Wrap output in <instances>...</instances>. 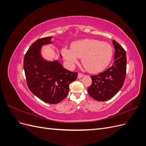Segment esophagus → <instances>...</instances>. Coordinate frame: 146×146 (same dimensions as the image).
I'll list each match as a JSON object with an SVG mask.
<instances>
[{
	"label": "esophagus",
	"instance_id": "obj_1",
	"mask_svg": "<svg viewBox=\"0 0 146 146\" xmlns=\"http://www.w3.org/2000/svg\"><path fill=\"white\" fill-rule=\"evenodd\" d=\"M84 76V75L83 74H81V73H79L78 74V78H81L82 77H83Z\"/></svg>",
	"mask_w": 146,
	"mask_h": 146
}]
</instances>
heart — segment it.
Returning <instances> with one entry per match:
<instances>
[{"label": "heart", "mask_w": 146, "mask_h": 146, "mask_svg": "<svg viewBox=\"0 0 146 146\" xmlns=\"http://www.w3.org/2000/svg\"><path fill=\"white\" fill-rule=\"evenodd\" d=\"M62 55L69 67L73 68L82 58L83 65L92 72L105 69L113 58V48L108 42L94 39H85L73 42L72 49L62 48Z\"/></svg>", "instance_id": "obj_1"}]
</instances>
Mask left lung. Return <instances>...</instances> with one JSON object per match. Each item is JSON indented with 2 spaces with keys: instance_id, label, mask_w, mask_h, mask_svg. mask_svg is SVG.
Segmentation results:
<instances>
[{
  "instance_id": "obj_1",
  "label": "left lung",
  "mask_w": 146,
  "mask_h": 146,
  "mask_svg": "<svg viewBox=\"0 0 146 146\" xmlns=\"http://www.w3.org/2000/svg\"><path fill=\"white\" fill-rule=\"evenodd\" d=\"M114 61L111 68L96 76H91L92 85L88 92L92 98L102 102L111 99L121 89L125 78L127 57L124 49L113 41Z\"/></svg>"
}]
</instances>
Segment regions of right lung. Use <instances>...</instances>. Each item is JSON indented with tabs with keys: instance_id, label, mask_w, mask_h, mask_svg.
Instances as JSON below:
<instances>
[{
	"instance_id": "right-lung-1",
	"label": "right lung",
	"mask_w": 146,
	"mask_h": 146,
	"mask_svg": "<svg viewBox=\"0 0 146 146\" xmlns=\"http://www.w3.org/2000/svg\"><path fill=\"white\" fill-rule=\"evenodd\" d=\"M52 38H41L32 44L25 55L24 69L30 91L44 102L56 104L67 96L69 85L76 80L77 73L66 70L58 60L43 58L42 47L52 44Z\"/></svg>"
}]
</instances>
